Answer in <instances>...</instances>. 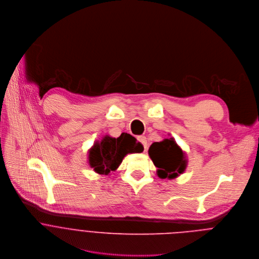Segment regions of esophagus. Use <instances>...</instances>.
Wrapping results in <instances>:
<instances>
[{
  "mask_svg": "<svg viewBox=\"0 0 259 259\" xmlns=\"http://www.w3.org/2000/svg\"><path fill=\"white\" fill-rule=\"evenodd\" d=\"M138 141L143 145V147H144V149H145V151H146V150H147V148H148L147 138H146V137H144V136H141V137H139V138H138Z\"/></svg>",
  "mask_w": 259,
  "mask_h": 259,
  "instance_id": "1",
  "label": "esophagus"
}]
</instances>
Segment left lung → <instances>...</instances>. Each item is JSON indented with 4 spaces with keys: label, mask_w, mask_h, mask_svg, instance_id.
Returning <instances> with one entry per match:
<instances>
[{
    "label": "left lung",
    "mask_w": 259,
    "mask_h": 259,
    "mask_svg": "<svg viewBox=\"0 0 259 259\" xmlns=\"http://www.w3.org/2000/svg\"><path fill=\"white\" fill-rule=\"evenodd\" d=\"M149 155L158 168L157 174L161 179H175L183 174L187 167L185 153L172 138L152 144Z\"/></svg>",
    "instance_id": "obj_1"
}]
</instances>
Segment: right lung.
<instances>
[{
  "mask_svg": "<svg viewBox=\"0 0 259 259\" xmlns=\"http://www.w3.org/2000/svg\"><path fill=\"white\" fill-rule=\"evenodd\" d=\"M143 151V146L126 133H122L116 139L105 136L89 150L88 163L94 172L108 175L118 168L127 154L142 153Z\"/></svg>",
  "mask_w": 259,
  "mask_h": 259,
  "instance_id": "1",
  "label": "right lung"
}]
</instances>
